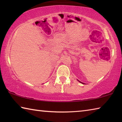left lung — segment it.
<instances>
[{
    "label": "left lung",
    "instance_id": "obj_1",
    "mask_svg": "<svg viewBox=\"0 0 122 122\" xmlns=\"http://www.w3.org/2000/svg\"><path fill=\"white\" fill-rule=\"evenodd\" d=\"M79 82H81V83H82V84H84L83 83H82V82H80V81H79Z\"/></svg>",
    "mask_w": 122,
    "mask_h": 122
}]
</instances>
